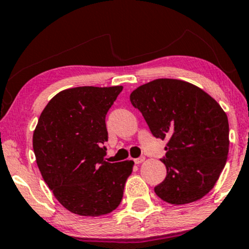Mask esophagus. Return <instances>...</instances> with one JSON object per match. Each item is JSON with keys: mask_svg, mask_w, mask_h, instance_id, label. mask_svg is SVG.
I'll use <instances>...</instances> for the list:
<instances>
[{"mask_svg": "<svg viewBox=\"0 0 249 249\" xmlns=\"http://www.w3.org/2000/svg\"><path fill=\"white\" fill-rule=\"evenodd\" d=\"M144 160H145L144 157H141V158H136V159H134V162H136L137 165H139V164H142V162H144Z\"/></svg>", "mask_w": 249, "mask_h": 249, "instance_id": "obj_1", "label": "esophagus"}]
</instances>
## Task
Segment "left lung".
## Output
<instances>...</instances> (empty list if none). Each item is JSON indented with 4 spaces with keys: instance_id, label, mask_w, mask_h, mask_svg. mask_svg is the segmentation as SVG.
<instances>
[{
    "instance_id": "obj_1",
    "label": "left lung",
    "mask_w": 249,
    "mask_h": 249,
    "mask_svg": "<svg viewBox=\"0 0 249 249\" xmlns=\"http://www.w3.org/2000/svg\"><path fill=\"white\" fill-rule=\"evenodd\" d=\"M130 101L156 138L167 139L166 178L154 187L161 200L185 205L204 198L218 181L230 150L227 115L202 89L159 78L133 90Z\"/></svg>"
}]
</instances>
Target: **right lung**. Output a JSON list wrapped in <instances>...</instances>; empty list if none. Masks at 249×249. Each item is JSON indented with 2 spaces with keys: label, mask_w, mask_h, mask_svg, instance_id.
Listing matches in <instances>:
<instances>
[{
  "label": "right lung",
  "mask_w": 249,
  "mask_h": 249,
  "mask_svg": "<svg viewBox=\"0 0 249 249\" xmlns=\"http://www.w3.org/2000/svg\"><path fill=\"white\" fill-rule=\"evenodd\" d=\"M116 87L65 89L42 111L33 136L37 166L63 207L82 216L111 213L121 204L134 162H107L105 116Z\"/></svg>",
  "instance_id": "obj_1"
}]
</instances>
